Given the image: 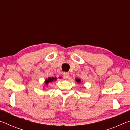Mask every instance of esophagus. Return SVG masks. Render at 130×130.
<instances>
[{
  "mask_svg": "<svg viewBox=\"0 0 130 130\" xmlns=\"http://www.w3.org/2000/svg\"><path fill=\"white\" fill-rule=\"evenodd\" d=\"M63 76H64V77L65 78H68L69 76V73H68V72H64V73H63Z\"/></svg>",
  "mask_w": 130,
  "mask_h": 130,
  "instance_id": "obj_1",
  "label": "esophagus"
}]
</instances>
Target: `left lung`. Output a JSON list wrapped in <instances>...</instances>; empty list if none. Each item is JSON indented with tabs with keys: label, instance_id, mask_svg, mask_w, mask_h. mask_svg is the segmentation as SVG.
I'll return each instance as SVG.
<instances>
[{
	"label": "left lung",
	"instance_id": "1",
	"mask_svg": "<svg viewBox=\"0 0 130 130\" xmlns=\"http://www.w3.org/2000/svg\"><path fill=\"white\" fill-rule=\"evenodd\" d=\"M76 80L77 81V82H78V83H80V81H80V79H76Z\"/></svg>",
	"mask_w": 130,
	"mask_h": 130
}]
</instances>
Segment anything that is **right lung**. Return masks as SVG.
Instances as JSON below:
<instances>
[{
    "mask_svg": "<svg viewBox=\"0 0 130 130\" xmlns=\"http://www.w3.org/2000/svg\"><path fill=\"white\" fill-rule=\"evenodd\" d=\"M57 80V78L56 77H49L48 79H47V80H45V83L46 84H47L48 83H50V82H52L53 81H56Z\"/></svg>",
    "mask_w": 130,
    "mask_h": 130,
    "instance_id": "add662e5",
    "label": "right lung"
}]
</instances>
